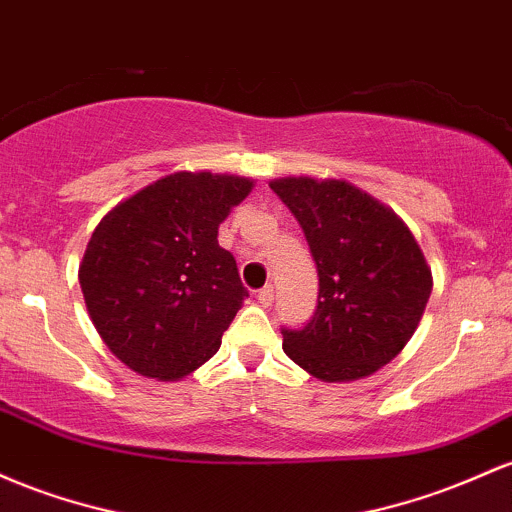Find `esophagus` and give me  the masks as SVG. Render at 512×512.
I'll return each mask as SVG.
<instances>
[{
  "instance_id": "esophagus-1",
  "label": "esophagus",
  "mask_w": 512,
  "mask_h": 512,
  "mask_svg": "<svg viewBox=\"0 0 512 512\" xmlns=\"http://www.w3.org/2000/svg\"><path fill=\"white\" fill-rule=\"evenodd\" d=\"M258 302L263 304V307H271L273 304V297H275V292H273V287L271 285H266V287H261V290H258Z\"/></svg>"
}]
</instances>
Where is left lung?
Listing matches in <instances>:
<instances>
[{
	"instance_id": "left-lung-1",
	"label": "left lung",
	"mask_w": 512,
	"mask_h": 512,
	"mask_svg": "<svg viewBox=\"0 0 512 512\" xmlns=\"http://www.w3.org/2000/svg\"><path fill=\"white\" fill-rule=\"evenodd\" d=\"M271 188L300 222L319 273V304L283 331L292 363L321 382H353L392 363L421 324L433 273L406 222L341 179L285 176Z\"/></svg>"
}]
</instances>
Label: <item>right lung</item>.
<instances>
[{
	"label": "right lung",
	"mask_w": 512,
	"mask_h": 512,
	"mask_svg": "<svg viewBox=\"0 0 512 512\" xmlns=\"http://www.w3.org/2000/svg\"><path fill=\"white\" fill-rule=\"evenodd\" d=\"M254 179L174 171L101 217L79 263L86 312L137 375L176 382L208 363L244 297L220 222Z\"/></svg>",
	"instance_id": "obj_1"
}]
</instances>
